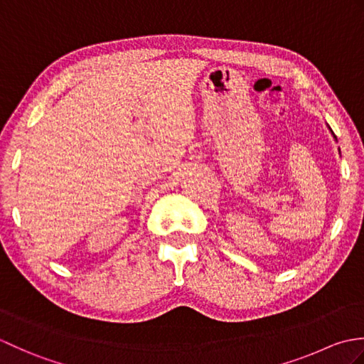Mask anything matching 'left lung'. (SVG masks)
<instances>
[{
	"label": "left lung",
	"instance_id": "8db88e82",
	"mask_svg": "<svg viewBox=\"0 0 364 364\" xmlns=\"http://www.w3.org/2000/svg\"><path fill=\"white\" fill-rule=\"evenodd\" d=\"M327 127H328V125H327ZM328 129H330V133L333 134V131H331V128H330V127H328ZM333 139H335V141H336V136H335V134H333ZM336 142H338V141H336Z\"/></svg>",
	"mask_w": 364,
	"mask_h": 364
}]
</instances>
